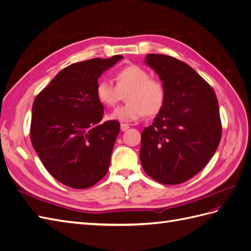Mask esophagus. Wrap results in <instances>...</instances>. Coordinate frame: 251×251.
I'll return each mask as SVG.
<instances>
[{
	"instance_id": "34e87169",
	"label": "esophagus",
	"mask_w": 251,
	"mask_h": 251,
	"mask_svg": "<svg viewBox=\"0 0 251 251\" xmlns=\"http://www.w3.org/2000/svg\"><path fill=\"white\" fill-rule=\"evenodd\" d=\"M128 127H130V126H128L127 124H124V123H123V124H120V128H121V131H123V132L126 131Z\"/></svg>"
}]
</instances>
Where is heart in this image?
Here are the masks:
<instances>
[{"label": "heart", "instance_id": "b5f03b06", "mask_svg": "<svg viewBox=\"0 0 251 251\" xmlns=\"http://www.w3.org/2000/svg\"><path fill=\"white\" fill-rule=\"evenodd\" d=\"M114 78L116 86L109 80H100L95 87L97 100L105 107L113 108L126 93L127 101L112 114V118L132 121L147 115L155 117L160 113L166 101V91L161 81L151 78L150 73L137 65H127L118 69Z\"/></svg>", "mask_w": 251, "mask_h": 251}]
</instances>
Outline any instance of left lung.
Wrapping results in <instances>:
<instances>
[{
	"label": "left lung",
	"mask_w": 251,
	"mask_h": 251,
	"mask_svg": "<svg viewBox=\"0 0 251 251\" xmlns=\"http://www.w3.org/2000/svg\"><path fill=\"white\" fill-rule=\"evenodd\" d=\"M166 91L163 110L141 134L140 162L151 178L180 184L214 156L222 136L214 89L191 66L173 56L148 54Z\"/></svg>",
	"instance_id": "1"
}]
</instances>
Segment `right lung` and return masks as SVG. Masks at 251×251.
I'll use <instances>...</instances> for the list:
<instances>
[{
  "label": "right lung",
  "mask_w": 251,
  "mask_h": 251,
  "mask_svg": "<svg viewBox=\"0 0 251 251\" xmlns=\"http://www.w3.org/2000/svg\"><path fill=\"white\" fill-rule=\"evenodd\" d=\"M123 57L68 66L35 97L30 139L45 168L60 183L85 189L108 173L120 125L117 120L101 123L103 105L95 87L100 74Z\"/></svg>",
  "instance_id": "obj_1"
}]
</instances>
